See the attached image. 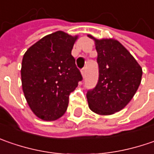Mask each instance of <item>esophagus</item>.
<instances>
[{"label": "esophagus", "instance_id": "34e87169", "mask_svg": "<svg viewBox=\"0 0 154 154\" xmlns=\"http://www.w3.org/2000/svg\"><path fill=\"white\" fill-rule=\"evenodd\" d=\"M81 72H82V75L83 76H85V74H86V67H84V68H83L82 69V70H81Z\"/></svg>", "mask_w": 154, "mask_h": 154}]
</instances>
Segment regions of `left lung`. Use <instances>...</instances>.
<instances>
[{"instance_id": "8db88e82", "label": "left lung", "mask_w": 154, "mask_h": 154, "mask_svg": "<svg viewBox=\"0 0 154 154\" xmlns=\"http://www.w3.org/2000/svg\"><path fill=\"white\" fill-rule=\"evenodd\" d=\"M95 40L99 67L98 82L86 97L91 110L109 116L122 110L136 93L142 69L119 41L112 38Z\"/></svg>"}]
</instances>
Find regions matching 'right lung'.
I'll list each match as a JSON object with an SVG mask.
<instances>
[{
  "label": "right lung",
  "instance_id": "obj_1",
  "mask_svg": "<svg viewBox=\"0 0 154 154\" xmlns=\"http://www.w3.org/2000/svg\"><path fill=\"white\" fill-rule=\"evenodd\" d=\"M77 38L57 31L24 54L20 71L24 95L32 111L44 121H55L64 115L70 94L83 80L71 55Z\"/></svg>",
  "mask_w": 154,
  "mask_h": 154
}]
</instances>
